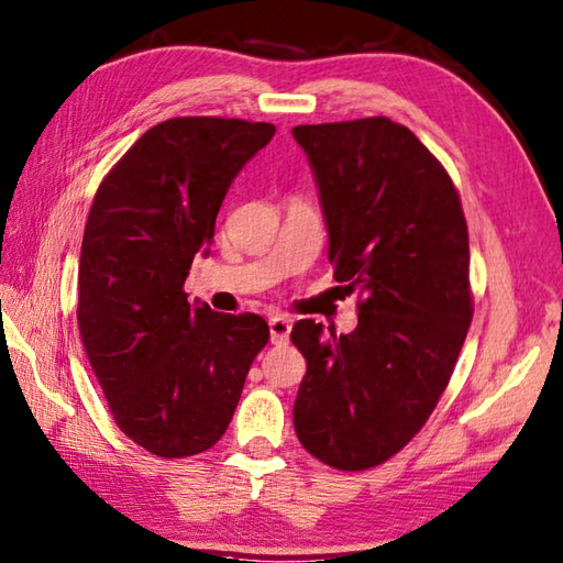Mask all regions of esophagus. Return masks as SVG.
Instances as JSON below:
<instances>
[{"mask_svg": "<svg viewBox=\"0 0 563 563\" xmlns=\"http://www.w3.org/2000/svg\"><path fill=\"white\" fill-rule=\"evenodd\" d=\"M271 342L275 344V346H283V344H288V340H290V330H292V322L288 320V317H280V314H275V317H271Z\"/></svg>", "mask_w": 563, "mask_h": 563, "instance_id": "1", "label": "esophagus"}]
</instances>
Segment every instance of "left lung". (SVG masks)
Instances as JSON below:
<instances>
[{
	"label": "left lung",
	"instance_id": "8db88e82",
	"mask_svg": "<svg viewBox=\"0 0 563 563\" xmlns=\"http://www.w3.org/2000/svg\"><path fill=\"white\" fill-rule=\"evenodd\" d=\"M292 135L320 187L334 280L360 310L340 336L295 322L308 360L295 433L320 463L356 473L401 451L451 382L473 322L467 223L451 175L406 125L376 115Z\"/></svg>",
	"mask_w": 563,
	"mask_h": 563
}]
</instances>
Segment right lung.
Segmentation results:
<instances>
[{
  "instance_id": "add662e5",
  "label": "right lung",
  "mask_w": 563,
  "mask_h": 563,
  "mask_svg": "<svg viewBox=\"0 0 563 563\" xmlns=\"http://www.w3.org/2000/svg\"><path fill=\"white\" fill-rule=\"evenodd\" d=\"M275 125L172 118L150 128L100 181L78 268V330L122 433L159 457L221 441L255 356L271 340L261 314L194 308V255L241 167Z\"/></svg>"
}]
</instances>
